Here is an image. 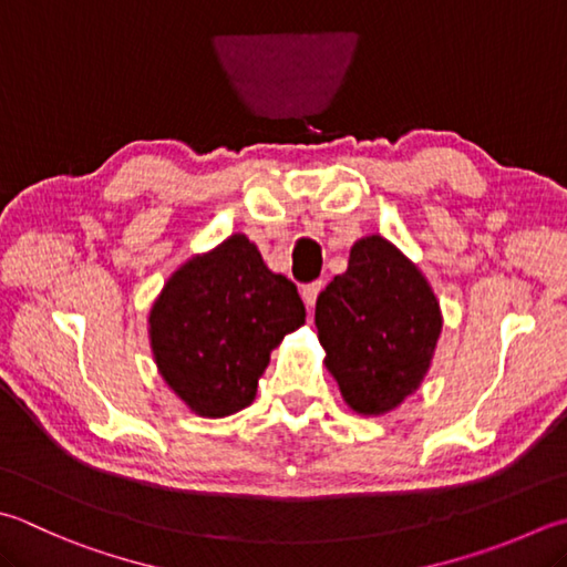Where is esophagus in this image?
Returning <instances> with one entry per match:
<instances>
[{
    "label": "esophagus",
    "instance_id": "esophagus-1",
    "mask_svg": "<svg viewBox=\"0 0 567 567\" xmlns=\"http://www.w3.org/2000/svg\"><path fill=\"white\" fill-rule=\"evenodd\" d=\"M320 288H323V284H320V281L306 284V286L301 288V296H303V301H306V306H308V308H313L316 298H318V293H320Z\"/></svg>",
    "mask_w": 567,
    "mask_h": 567
}]
</instances>
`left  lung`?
Returning a JSON list of instances; mask_svg holds the SVG:
<instances>
[{
	"instance_id": "left-lung-1",
	"label": "left lung",
	"mask_w": 567,
	"mask_h": 567,
	"mask_svg": "<svg viewBox=\"0 0 567 567\" xmlns=\"http://www.w3.org/2000/svg\"><path fill=\"white\" fill-rule=\"evenodd\" d=\"M326 368L360 414H384L424 380L442 313L422 271L388 239L352 244L348 271L316 301Z\"/></svg>"
}]
</instances>
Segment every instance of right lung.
<instances>
[{"instance_id": "1", "label": "right lung", "mask_w": 567, "mask_h": 567, "mask_svg": "<svg viewBox=\"0 0 567 567\" xmlns=\"http://www.w3.org/2000/svg\"><path fill=\"white\" fill-rule=\"evenodd\" d=\"M303 320L296 284L234 234L169 276L151 311L153 355L192 412L227 416L254 402L271 350Z\"/></svg>"}]
</instances>
